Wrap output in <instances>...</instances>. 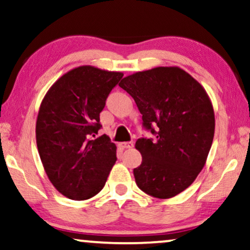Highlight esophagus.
Listing matches in <instances>:
<instances>
[{"label":"esophagus","mask_w":250,"mask_h":250,"mask_svg":"<svg viewBox=\"0 0 250 250\" xmlns=\"http://www.w3.org/2000/svg\"><path fill=\"white\" fill-rule=\"evenodd\" d=\"M119 146H120V147H122V148H131L132 146H134V143H132V142H123V143H120Z\"/></svg>","instance_id":"34e87169"}]
</instances>
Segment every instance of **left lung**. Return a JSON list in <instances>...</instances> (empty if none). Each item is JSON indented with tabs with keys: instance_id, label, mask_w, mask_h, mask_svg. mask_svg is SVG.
<instances>
[{
	"instance_id": "left-lung-1",
	"label": "left lung",
	"mask_w": 250,
	"mask_h": 250,
	"mask_svg": "<svg viewBox=\"0 0 250 250\" xmlns=\"http://www.w3.org/2000/svg\"><path fill=\"white\" fill-rule=\"evenodd\" d=\"M134 98L143 125L154 139L139 138L142 165L136 184L158 199L179 194L205 167L215 134V114L205 88L177 66L155 67L119 83Z\"/></svg>"
}]
</instances>
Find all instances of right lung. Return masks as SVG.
Listing matches in <instances>:
<instances>
[{
    "label": "right lung",
    "instance_id": "right-lung-1",
    "mask_svg": "<svg viewBox=\"0 0 250 250\" xmlns=\"http://www.w3.org/2000/svg\"><path fill=\"white\" fill-rule=\"evenodd\" d=\"M90 65L73 68L51 85L40 106L36 145L56 189L72 200H86L104 188L116 161L108 136L94 139L109 92L122 79Z\"/></svg>",
    "mask_w": 250,
    "mask_h": 250
}]
</instances>
